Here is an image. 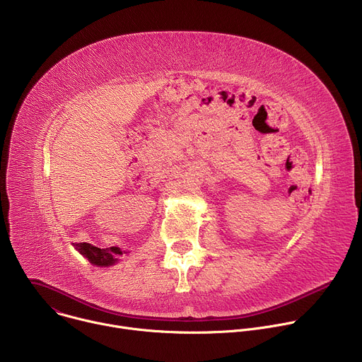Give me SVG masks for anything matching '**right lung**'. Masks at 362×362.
Wrapping results in <instances>:
<instances>
[{"mask_svg": "<svg viewBox=\"0 0 362 362\" xmlns=\"http://www.w3.org/2000/svg\"><path fill=\"white\" fill-rule=\"evenodd\" d=\"M74 247L83 255L86 256L87 259L90 261V264L97 265V267H109L117 262V255H122V250L116 246L112 247H106L101 249L97 247L91 243L87 242H80V243H74Z\"/></svg>", "mask_w": 362, "mask_h": 362, "instance_id": "obj_1", "label": "right lung"}]
</instances>
